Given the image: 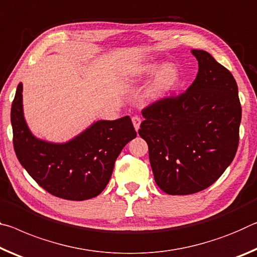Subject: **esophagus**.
Masks as SVG:
<instances>
[{"mask_svg":"<svg viewBox=\"0 0 257 257\" xmlns=\"http://www.w3.org/2000/svg\"><path fill=\"white\" fill-rule=\"evenodd\" d=\"M132 123L134 128H136V131H138L139 128H140V125H141V118L139 116H134L132 118Z\"/></svg>","mask_w":257,"mask_h":257,"instance_id":"obj_1","label":"esophagus"}]
</instances>
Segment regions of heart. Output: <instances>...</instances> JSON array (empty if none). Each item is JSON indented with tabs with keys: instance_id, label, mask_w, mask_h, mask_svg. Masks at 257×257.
<instances>
[{
	"instance_id": "b5f03b06",
	"label": "heart",
	"mask_w": 257,
	"mask_h": 257,
	"mask_svg": "<svg viewBox=\"0 0 257 257\" xmlns=\"http://www.w3.org/2000/svg\"><path fill=\"white\" fill-rule=\"evenodd\" d=\"M155 77L150 82L147 91L148 99L153 102H158L170 96L179 86L181 75L176 65L168 62L161 67L159 64H146L136 67L131 73V81L134 84L142 83L150 78Z\"/></svg>"
}]
</instances>
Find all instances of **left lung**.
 <instances>
[{"mask_svg":"<svg viewBox=\"0 0 257 257\" xmlns=\"http://www.w3.org/2000/svg\"><path fill=\"white\" fill-rule=\"evenodd\" d=\"M198 74L188 90L142 110L139 134L155 182L168 195H191L215 182L233 161L241 107L232 74L204 50H191Z\"/></svg>","mask_w":257,"mask_h":257,"instance_id":"1","label":"left lung"}]
</instances>
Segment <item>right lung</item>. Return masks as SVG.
I'll use <instances>...</instances> for the list:
<instances>
[{
	"mask_svg": "<svg viewBox=\"0 0 257 257\" xmlns=\"http://www.w3.org/2000/svg\"><path fill=\"white\" fill-rule=\"evenodd\" d=\"M11 125L15 151L23 167L44 190L67 200H86L100 195L121 149L137 137L131 118L125 116L96 120L64 144L41 140L25 119L22 83L12 102Z\"/></svg>",
	"mask_w": 257,
	"mask_h": 257,
	"instance_id": "add662e5",
	"label": "right lung"
}]
</instances>
